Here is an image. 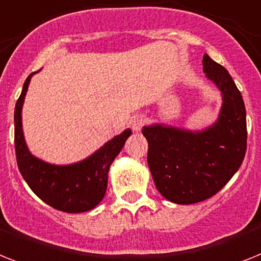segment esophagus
Segmentation results:
<instances>
[{"label": "esophagus", "instance_id": "1", "mask_svg": "<svg viewBox=\"0 0 261 261\" xmlns=\"http://www.w3.org/2000/svg\"><path fill=\"white\" fill-rule=\"evenodd\" d=\"M131 127L134 131H141V128L145 124V116L143 115H137L131 119Z\"/></svg>", "mask_w": 261, "mask_h": 261}]
</instances>
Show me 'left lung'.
Listing matches in <instances>:
<instances>
[{"mask_svg":"<svg viewBox=\"0 0 261 261\" xmlns=\"http://www.w3.org/2000/svg\"><path fill=\"white\" fill-rule=\"evenodd\" d=\"M205 76L221 92L219 118L204 130L154 123L142 128L149 142L147 164L158 192L174 204L207 200L224 188L243 164L247 115L232 76L206 54Z\"/></svg>","mask_w":261,"mask_h":261,"instance_id":"left-lung-1","label":"left lung"}]
</instances>
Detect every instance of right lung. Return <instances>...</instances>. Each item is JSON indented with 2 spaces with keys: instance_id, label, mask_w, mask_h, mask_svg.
Here are the masks:
<instances>
[{
  "instance_id": "right-lung-1",
  "label": "right lung",
  "mask_w": 261,
  "mask_h": 261,
  "mask_svg": "<svg viewBox=\"0 0 261 261\" xmlns=\"http://www.w3.org/2000/svg\"><path fill=\"white\" fill-rule=\"evenodd\" d=\"M35 73H31L25 80L14 109V146L21 175L36 196L57 211L67 213L91 211L103 200L110 166L123 149L131 130L126 128L122 134L106 142L94 154L76 164L54 165L40 160L29 151L22 131V106Z\"/></svg>"
}]
</instances>
